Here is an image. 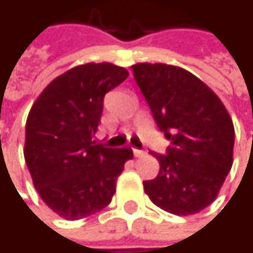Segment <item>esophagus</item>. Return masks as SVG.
I'll use <instances>...</instances> for the list:
<instances>
[{
	"label": "esophagus",
	"mask_w": 253,
	"mask_h": 253,
	"mask_svg": "<svg viewBox=\"0 0 253 253\" xmlns=\"http://www.w3.org/2000/svg\"><path fill=\"white\" fill-rule=\"evenodd\" d=\"M133 154H134V157H137V158H140V157H145V151H142V149H133Z\"/></svg>",
	"instance_id": "1"
}]
</instances>
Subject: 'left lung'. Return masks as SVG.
Masks as SVG:
<instances>
[{"label": "left lung", "mask_w": 253, "mask_h": 253, "mask_svg": "<svg viewBox=\"0 0 253 253\" xmlns=\"http://www.w3.org/2000/svg\"><path fill=\"white\" fill-rule=\"evenodd\" d=\"M158 128L170 140L154 154L160 173L143 181L149 199L176 215L212 204L233 166L234 127L220 98L190 72L169 64L131 66Z\"/></svg>", "instance_id": "left-lung-1"}]
</instances>
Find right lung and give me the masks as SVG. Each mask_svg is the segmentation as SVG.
Segmentation results:
<instances>
[{"instance_id":"add662e5","label":"right lung","mask_w":253,"mask_h":253,"mask_svg":"<svg viewBox=\"0 0 253 253\" xmlns=\"http://www.w3.org/2000/svg\"><path fill=\"white\" fill-rule=\"evenodd\" d=\"M128 76L125 67L89 63L54 79L26 122L25 160L42 201L60 217L79 220L105 208L130 148H104L93 136L104 96Z\"/></svg>"}]
</instances>
